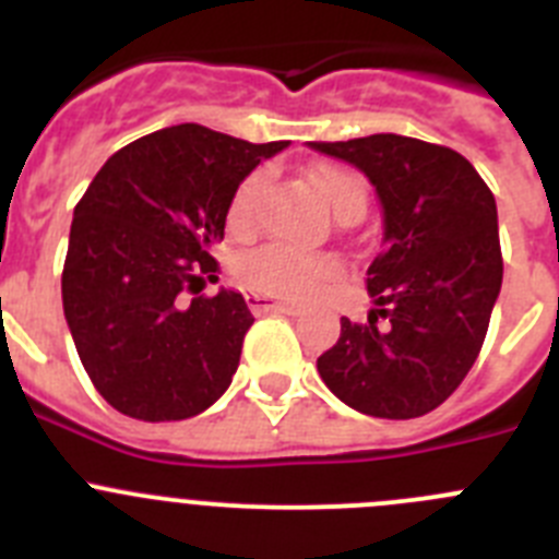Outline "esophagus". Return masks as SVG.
<instances>
[{"label": "esophagus", "instance_id": "obj_1", "mask_svg": "<svg viewBox=\"0 0 559 559\" xmlns=\"http://www.w3.org/2000/svg\"><path fill=\"white\" fill-rule=\"evenodd\" d=\"M246 299H249V308L254 310V313H288V316H296L299 310H302L299 305L280 302V299H271V296H263V294H249Z\"/></svg>", "mask_w": 559, "mask_h": 559}]
</instances>
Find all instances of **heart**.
<instances>
[{
    "label": "heart",
    "instance_id": "heart-1",
    "mask_svg": "<svg viewBox=\"0 0 559 559\" xmlns=\"http://www.w3.org/2000/svg\"><path fill=\"white\" fill-rule=\"evenodd\" d=\"M310 181L338 218L349 210H367V187L353 170L322 165L310 173ZM263 185L265 173H251L249 179L237 187L229 204V224L235 229H246L251 224L257 195ZM235 274L246 288L257 294L280 296V299H308L333 280L335 263L328 257L305 254V251L283 249V246H265V249L240 257L235 263Z\"/></svg>",
    "mask_w": 559,
    "mask_h": 559
}]
</instances>
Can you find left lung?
<instances>
[{
  "label": "left lung",
  "instance_id": "8db88e82",
  "mask_svg": "<svg viewBox=\"0 0 559 559\" xmlns=\"http://www.w3.org/2000/svg\"><path fill=\"white\" fill-rule=\"evenodd\" d=\"M308 147L358 167L383 215L380 254L367 271L369 322L341 319V338L316 367L355 412L423 417L471 372L501 294L496 199L462 153L412 136Z\"/></svg>",
  "mask_w": 559,
  "mask_h": 559
}]
</instances>
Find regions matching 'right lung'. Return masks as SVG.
I'll list each match as a JSON object with an SVG mask.
<instances>
[{"instance_id": "obj_1", "label": "right lung", "mask_w": 559, "mask_h": 559, "mask_svg": "<svg viewBox=\"0 0 559 559\" xmlns=\"http://www.w3.org/2000/svg\"><path fill=\"white\" fill-rule=\"evenodd\" d=\"M288 142L237 140L185 122L100 167L69 229L63 316L83 369L117 412L187 419L229 389L254 316L237 290L192 296L210 276L240 181Z\"/></svg>"}]
</instances>
